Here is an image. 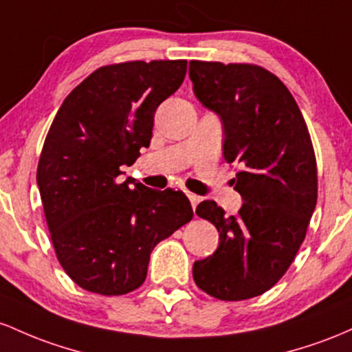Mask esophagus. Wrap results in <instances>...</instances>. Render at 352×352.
Masks as SVG:
<instances>
[{"label": "esophagus", "mask_w": 352, "mask_h": 352, "mask_svg": "<svg viewBox=\"0 0 352 352\" xmlns=\"http://www.w3.org/2000/svg\"><path fill=\"white\" fill-rule=\"evenodd\" d=\"M188 197H189V201H191V206H192V209H196L197 204H199L201 197H199V196H196V195H192V192H188Z\"/></svg>", "instance_id": "esophagus-1"}]
</instances>
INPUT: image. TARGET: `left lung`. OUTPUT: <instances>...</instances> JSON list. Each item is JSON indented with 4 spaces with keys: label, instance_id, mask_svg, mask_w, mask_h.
Returning <instances> with one entry per match:
<instances>
[{
    "label": "left lung",
    "instance_id": "1",
    "mask_svg": "<svg viewBox=\"0 0 352 352\" xmlns=\"http://www.w3.org/2000/svg\"><path fill=\"white\" fill-rule=\"evenodd\" d=\"M196 98L223 121V155L239 166L236 216L214 201L196 214L219 232L218 250L196 261L199 289L243 301L271 289L294 261L318 201L314 148L301 109L278 76L246 63L189 61Z\"/></svg>",
    "mask_w": 352,
    "mask_h": 352
}]
</instances>
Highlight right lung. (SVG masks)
<instances>
[{
	"label": "right lung",
	"instance_id": "add662e5",
	"mask_svg": "<svg viewBox=\"0 0 352 352\" xmlns=\"http://www.w3.org/2000/svg\"><path fill=\"white\" fill-rule=\"evenodd\" d=\"M186 59L98 68L63 101L36 181L54 252L82 289H138L160 241L192 219L184 192L121 179L153 138L155 113L186 76Z\"/></svg>",
	"mask_w": 352,
	"mask_h": 352
}]
</instances>
